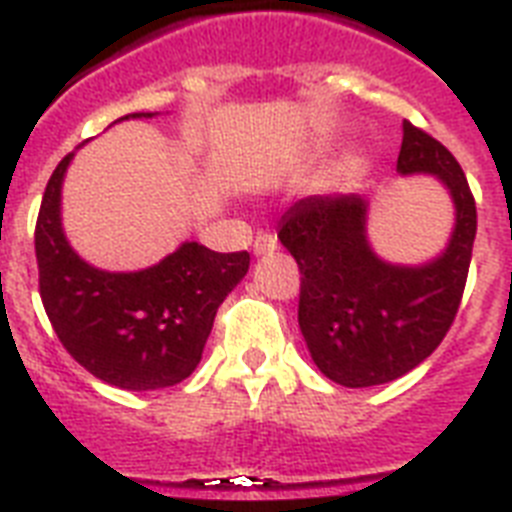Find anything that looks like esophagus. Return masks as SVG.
I'll return each mask as SVG.
<instances>
[{
    "label": "esophagus",
    "mask_w": 512,
    "mask_h": 512,
    "mask_svg": "<svg viewBox=\"0 0 512 512\" xmlns=\"http://www.w3.org/2000/svg\"><path fill=\"white\" fill-rule=\"evenodd\" d=\"M278 247V239L273 234H257L255 239V255H270Z\"/></svg>",
    "instance_id": "obj_1"
}]
</instances>
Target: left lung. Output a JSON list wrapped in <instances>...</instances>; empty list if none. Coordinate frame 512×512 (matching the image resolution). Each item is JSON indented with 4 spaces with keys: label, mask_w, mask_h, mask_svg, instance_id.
Segmentation results:
<instances>
[{
    "label": "left lung",
    "mask_w": 512,
    "mask_h": 512,
    "mask_svg": "<svg viewBox=\"0 0 512 512\" xmlns=\"http://www.w3.org/2000/svg\"><path fill=\"white\" fill-rule=\"evenodd\" d=\"M397 173L434 176L455 207L450 242L429 263L397 265L376 255L363 194L305 197L278 220V239L302 273L307 350L323 376L350 389L405 376L442 344L471 265L476 202L450 149L405 120Z\"/></svg>",
    "instance_id": "1"
}]
</instances>
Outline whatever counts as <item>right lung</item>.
Wrapping results in <instances>:
<instances>
[{
	"mask_svg": "<svg viewBox=\"0 0 512 512\" xmlns=\"http://www.w3.org/2000/svg\"><path fill=\"white\" fill-rule=\"evenodd\" d=\"M128 118H155V112L120 120ZM70 160L73 152L54 168L36 220L39 292L54 334L78 365L110 386L152 392L181 384L202 360L218 307L247 276L249 252L184 242L144 270L94 268L62 231Z\"/></svg>",
	"mask_w": 512,
	"mask_h": 512,
	"instance_id": "1",
	"label": "right lung"
}]
</instances>
